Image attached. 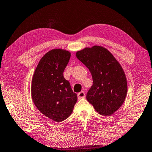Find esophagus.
<instances>
[{"instance_id": "esophagus-1", "label": "esophagus", "mask_w": 152, "mask_h": 152, "mask_svg": "<svg viewBox=\"0 0 152 152\" xmlns=\"http://www.w3.org/2000/svg\"><path fill=\"white\" fill-rule=\"evenodd\" d=\"M86 96V93L84 91H82V92H79L78 94V99H82V98H84Z\"/></svg>"}]
</instances>
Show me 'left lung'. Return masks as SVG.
<instances>
[{
  "mask_svg": "<svg viewBox=\"0 0 152 152\" xmlns=\"http://www.w3.org/2000/svg\"><path fill=\"white\" fill-rule=\"evenodd\" d=\"M76 56L90 72L93 84L86 99L99 114L110 115L125 100L128 85L123 69L112 53L102 46L85 48Z\"/></svg>",
  "mask_w": 152,
  "mask_h": 152,
  "instance_id": "obj_1",
  "label": "left lung"
}]
</instances>
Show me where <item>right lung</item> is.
I'll return each instance as SVG.
<instances>
[{
	"label": "right lung",
	"mask_w": 152,
	"mask_h": 152,
	"mask_svg": "<svg viewBox=\"0 0 152 152\" xmlns=\"http://www.w3.org/2000/svg\"><path fill=\"white\" fill-rule=\"evenodd\" d=\"M70 58V52L53 49L40 59L31 84L33 102L39 111L56 122L71 115L77 102L70 82L63 72Z\"/></svg>",
	"instance_id": "1"
}]
</instances>
